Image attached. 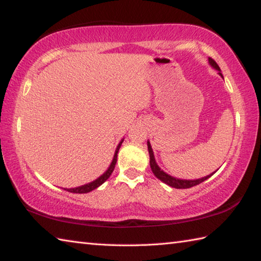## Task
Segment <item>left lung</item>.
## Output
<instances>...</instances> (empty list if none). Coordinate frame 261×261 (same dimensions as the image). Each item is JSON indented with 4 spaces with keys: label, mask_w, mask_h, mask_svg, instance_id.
I'll use <instances>...</instances> for the list:
<instances>
[{
    "label": "left lung",
    "mask_w": 261,
    "mask_h": 261,
    "mask_svg": "<svg viewBox=\"0 0 261 261\" xmlns=\"http://www.w3.org/2000/svg\"><path fill=\"white\" fill-rule=\"evenodd\" d=\"M208 63L210 65L213 69L218 70L219 71V74L221 77L223 78L222 73H221V70H220V67L218 64H216V62L213 60V59H208ZM147 148H148V153H149V166H151V169L153 171V174L155 175V177H158L159 179L161 180V182L166 183L167 185H169V187L171 188H175V189H189V188H192L194 187V185H198L204 182V180H206L207 178H210L212 175L211 174L208 176H205V177H201V178H198V179H180V178H176V177H173V176H170L169 174H167L163 171L160 167L158 166V163L155 161V156H154V153H153V149H152V146H151V143H149V140H147Z\"/></svg>",
    "instance_id": "1"
}]
</instances>
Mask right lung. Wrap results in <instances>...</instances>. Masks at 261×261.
Masks as SVG:
<instances>
[{
  "mask_svg": "<svg viewBox=\"0 0 261 261\" xmlns=\"http://www.w3.org/2000/svg\"><path fill=\"white\" fill-rule=\"evenodd\" d=\"M123 140H124V139H122V140L120 141V144L117 145L116 151H115L114 158H113V161H112V163H110V166L108 167V169L106 170L105 173L100 176V177H98L95 180H93V182H91V183L81 185V187L72 188V189H64V190H67V191L72 192V193H88V192L93 191L94 189L99 188L101 184H103V183L106 182V180H107V179L110 177V175H112V173L114 171L115 165H116V161H117V153H118V151H120V147H121V145H122V143H123Z\"/></svg>",
  "mask_w": 261,
  "mask_h": 261,
  "instance_id": "1",
  "label": "right lung"
}]
</instances>
